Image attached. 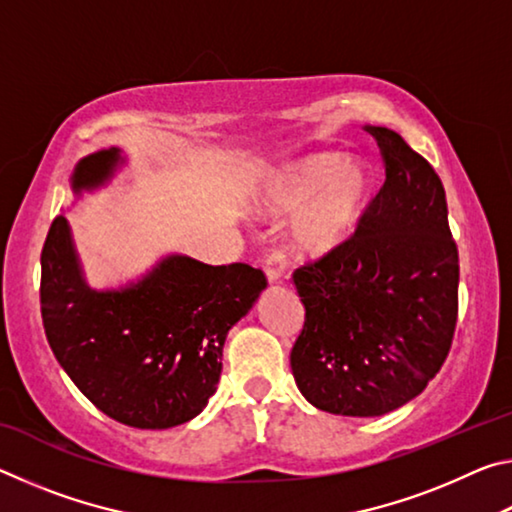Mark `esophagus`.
<instances>
[{
  "label": "esophagus",
  "instance_id": "34e87169",
  "mask_svg": "<svg viewBox=\"0 0 512 512\" xmlns=\"http://www.w3.org/2000/svg\"><path fill=\"white\" fill-rule=\"evenodd\" d=\"M287 255L282 250H273L271 255H266L264 259V273L268 277V282H280L284 273H287Z\"/></svg>",
  "mask_w": 512,
  "mask_h": 512
}]
</instances>
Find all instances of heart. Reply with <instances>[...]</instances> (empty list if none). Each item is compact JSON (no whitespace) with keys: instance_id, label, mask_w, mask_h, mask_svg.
<instances>
[{"instance_id":"1","label":"heart","mask_w":512,"mask_h":512,"mask_svg":"<svg viewBox=\"0 0 512 512\" xmlns=\"http://www.w3.org/2000/svg\"><path fill=\"white\" fill-rule=\"evenodd\" d=\"M370 169L343 153H309L271 173L262 207L271 214L296 212L293 239L305 253H329L348 241L370 203Z\"/></svg>"}]
</instances>
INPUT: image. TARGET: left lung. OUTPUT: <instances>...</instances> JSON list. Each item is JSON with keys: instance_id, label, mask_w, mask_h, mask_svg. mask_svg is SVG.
I'll return each instance as SVG.
<instances>
[{"instance_id": "obj_1", "label": "left lung", "mask_w": 512, "mask_h": 512, "mask_svg": "<svg viewBox=\"0 0 512 512\" xmlns=\"http://www.w3.org/2000/svg\"><path fill=\"white\" fill-rule=\"evenodd\" d=\"M386 183L354 235L296 268L305 325L291 370L316 409L372 418L427 388L452 348L458 248L445 187L400 135L368 126Z\"/></svg>"}]
</instances>
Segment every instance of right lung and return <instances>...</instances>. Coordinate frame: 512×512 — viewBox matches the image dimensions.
Instances as JSON below:
<instances>
[{
	"label": "right lung",
	"mask_w": 512,
	"mask_h": 512,
	"mask_svg": "<svg viewBox=\"0 0 512 512\" xmlns=\"http://www.w3.org/2000/svg\"><path fill=\"white\" fill-rule=\"evenodd\" d=\"M121 162L119 149L88 155L76 164L72 189L101 187ZM40 264L51 352L97 409L137 429L176 427L205 409L225 336L266 289V275L248 264L169 255L131 287L94 291L65 216L51 223Z\"/></svg>",
	"instance_id": "obj_1"
}]
</instances>
